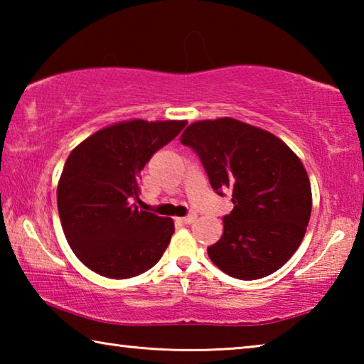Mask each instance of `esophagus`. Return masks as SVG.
<instances>
[{
    "mask_svg": "<svg viewBox=\"0 0 364 364\" xmlns=\"http://www.w3.org/2000/svg\"><path fill=\"white\" fill-rule=\"evenodd\" d=\"M194 220H196V215H188V217L176 218V223H181V225H191V223H194Z\"/></svg>",
    "mask_w": 364,
    "mask_h": 364,
    "instance_id": "obj_1",
    "label": "esophagus"
}]
</instances>
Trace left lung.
Wrapping results in <instances>:
<instances>
[{
	"label": "left lung",
	"mask_w": 364,
	"mask_h": 364,
	"mask_svg": "<svg viewBox=\"0 0 364 364\" xmlns=\"http://www.w3.org/2000/svg\"><path fill=\"white\" fill-rule=\"evenodd\" d=\"M181 143L193 147L217 194L230 191L234 208L223 236L207 249L223 273L260 279L279 269L305 236L311 186L295 152L273 133L231 117L194 122Z\"/></svg>",
	"instance_id": "obj_1"
}]
</instances>
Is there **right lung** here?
<instances>
[{
	"mask_svg": "<svg viewBox=\"0 0 364 364\" xmlns=\"http://www.w3.org/2000/svg\"><path fill=\"white\" fill-rule=\"evenodd\" d=\"M186 120L119 122L70 152L58 184V210L67 242L95 273L127 279L156 264L170 244L171 218L141 210L139 175Z\"/></svg>",
	"mask_w": 364,
	"mask_h": 364,
	"instance_id": "add662e5",
	"label": "right lung"
}]
</instances>
